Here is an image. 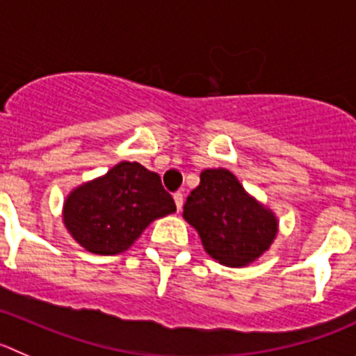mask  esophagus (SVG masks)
Listing matches in <instances>:
<instances>
[{
  "mask_svg": "<svg viewBox=\"0 0 356 356\" xmlns=\"http://www.w3.org/2000/svg\"><path fill=\"white\" fill-rule=\"evenodd\" d=\"M174 200H175V205H177V209L181 211L182 204H184V195H182L181 191H177V193H174Z\"/></svg>",
  "mask_w": 356,
  "mask_h": 356,
  "instance_id": "obj_1",
  "label": "esophagus"
}]
</instances>
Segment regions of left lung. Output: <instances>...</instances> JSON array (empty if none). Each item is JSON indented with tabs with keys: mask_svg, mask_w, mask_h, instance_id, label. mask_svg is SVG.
Masks as SVG:
<instances>
[{
	"mask_svg": "<svg viewBox=\"0 0 356 356\" xmlns=\"http://www.w3.org/2000/svg\"><path fill=\"white\" fill-rule=\"evenodd\" d=\"M184 218L197 228L205 251L230 267L257 260L277 232L272 212L248 197L225 168L202 172L200 186L186 198Z\"/></svg>",
	"mask_w": 356,
	"mask_h": 356,
	"instance_id": "left-lung-1",
	"label": "left lung"
}]
</instances>
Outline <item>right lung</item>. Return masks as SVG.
I'll return each mask as SVG.
<instances>
[{
  "label": "right lung",
  "instance_id": "right-lung-1",
  "mask_svg": "<svg viewBox=\"0 0 356 356\" xmlns=\"http://www.w3.org/2000/svg\"><path fill=\"white\" fill-rule=\"evenodd\" d=\"M175 211L161 179L140 163L122 161L73 191L65 204L72 237L96 254H119L156 218Z\"/></svg>",
  "mask_w": 356,
  "mask_h": 356
}]
</instances>
